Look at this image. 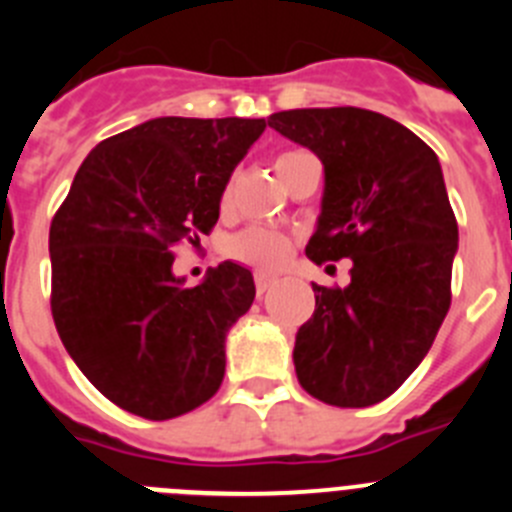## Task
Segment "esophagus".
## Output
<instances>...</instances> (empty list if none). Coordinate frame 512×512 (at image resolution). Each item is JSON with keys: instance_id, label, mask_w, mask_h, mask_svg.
<instances>
[{"instance_id": "34e87169", "label": "esophagus", "mask_w": 512, "mask_h": 512, "mask_svg": "<svg viewBox=\"0 0 512 512\" xmlns=\"http://www.w3.org/2000/svg\"><path fill=\"white\" fill-rule=\"evenodd\" d=\"M253 282H256V289H259V295H264L266 289H269L271 284L277 282V274H271V271H256V274H253Z\"/></svg>"}]
</instances>
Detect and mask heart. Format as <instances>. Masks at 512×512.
<instances>
[{
  "label": "heart",
  "mask_w": 512,
  "mask_h": 512,
  "mask_svg": "<svg viewBox=\"0 0 512 512\" xmlns=\"http://www.w3.org/2000/svg\"><path fill=\"white\" fill-rule=\"evenodd\" d=\"M292 153H282L277 158V164L287 161ZM230 200V187H225L223 202ZM233 256L238 261H246L251 266H279L287 261L289 251H292V241L279 230L271 228H248L241 235H235L233 246H230Z\"/></svg>",
  "instance_id": "obj_1"
}]
</instances>
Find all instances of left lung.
<instances>
[{"mask_svg":"<svg viewBox=\"0 0 512 512\" xmlns=\"http://www.w3.org/2000/svg\"><path fill=\"white\" fill-rule=\"evenodd\" d=\"M269 128L323 164L307 259L354 264L348 287L312 284L297 379L328 405L369 408L418 369L449 312L459 228L441 164L413 130L359 107L274 112Z\"/></svg>","mask_w":512,"mask_h":512,"instance_id":"obj_1","label":"left lung"}]
</instances>
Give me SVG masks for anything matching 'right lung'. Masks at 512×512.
Here are the masks:
<instances>
[{
    "label": "right lung",
    "mask_w": 512,
    "mask_h": 512,
    "mask_svg": "<svg viewBox=\"0 0 512 512\" xmlns=\"http://www.w3.org/2000/svg\"><path fill=\"white\" fill-rule=\"evenodd\" d=\"M266 120L156 117L92 148L51 223V310L63 346L107 400L148 420L200 408L225 374V338L256 297L223 261L197 287L174 246L220 217Z\"/></svg>",
    "instance_id": "1"
}]
</instances>
